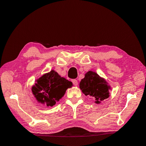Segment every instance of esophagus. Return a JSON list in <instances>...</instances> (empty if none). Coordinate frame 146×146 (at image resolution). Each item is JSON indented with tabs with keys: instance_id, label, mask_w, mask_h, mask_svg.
<instances>
[{
	"instance_id": "1",
	"label": "esophagus",
	"mask_w": 146,
	"mask_h": 146,
	"mask_svg": "<svg viewBox=\"0 0 146 146\" xmlns=\"http://www.w3.org/2000/svg\"><path fill=\"white\" fill-rule=\"evenodd\" d=\"M72 82L73 85L74 86H77L78 85V82L76 80H72Z\"/></svg>"
}]
</instances>
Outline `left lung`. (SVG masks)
Segmentation results:
<instances>
[{"label":"left lung","mask_w":146,"mask_h":146,"mask_svg":"<svg viewBox=\"0 0 146 146\" xmlns=\"http://www.w3.org/2000/svg\"><path fill=\"white\" fill-rule=\"evenodd\" d=\"M80 88L85 96H90L96 99L95 103L99 104L101 101L109 98L110 86L107 85L104 79L101 78L98 74L88 71L81 80Z\"/></svg>","instance_id":"1"}]
</instances>
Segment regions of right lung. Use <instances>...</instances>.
<instances>
[{
	"instance_id": "add662e5",
	"label": "right lung",
	"mask_w": 146,
	"mask_h": 146,
	"mask_svg": "<svg viewBox=\"0 0 146 146\" xmlns=\"http://www.w3.org/2000/svg\"><path fill=\"white\" fill-rule=\"evenodd\" d=\"M72 85L71 81L52 70L36 80L32 87V92L39 103L52 106L65 95L66 89Z\"/></svg>"
}]
</instances>
